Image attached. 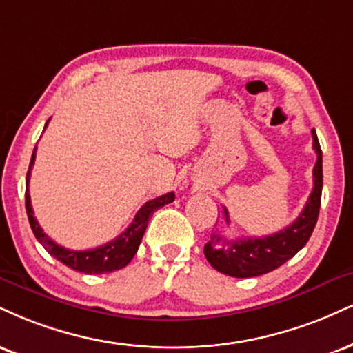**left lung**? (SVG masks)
<instances>
[{
  "instance_id": "1",
  "label": "left lung",
  "mask_w": 353,
  "mask_h": 353,
  "mask_svg": "<svg viewBox=\"0 0 353 353\" xmlns=\"http://www.w3.org/2000/svg\"><path fill=\"white\" fill-rule=\"evenodd\" d=\"M312 139V148L317 154L312 169L314 188L299 217L284 230L258 239H228L222 233H214L203 246V253L212 268L233 278H253L279 268L307 243L319 217L322 195V151L314 130ZM223 214L225 222L230 223L225 207Z\"/></svg>"
}]
</instances>
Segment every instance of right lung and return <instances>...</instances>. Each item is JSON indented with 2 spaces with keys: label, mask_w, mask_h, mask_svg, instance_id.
Listing matches in <instances>:
<instances>
[{
  "label": "right lung",
  "mask_w": 353,
  "mask_h": 353,
  "mask_svg": "<svg viewBox=\"0 0 353 353\" xmlns=\"http://www.w3.org/2000/svg\"><path fill=\"white\" fill-rule=\"evenodd\" d=\"M48 123H46V126H48ZM34 159H36V150L32 152L31 164H29V171L26 176V212L34 236H36L37 241L48 250L50 256H54L55 260L63 263V265L69 266V268L80 271V273L85 274H105L125 268V266L133 260L136 252H138V246L141 243L144 230H146L151 215L158 209H161V207L171 203L174 201V197H176L174 192H168L161 195V197L152 199V201H148L141 209L138 210V214L134 215L130 227L126 228L121 235H118L117 239L108 241L107 245L97 246V248L93 250H83V252L63 248V246L57 245L46 235L44 230L41 228V225L37 223L36 217H34L31 197H29V179H31V169L34 165Z\"/></svg>",
  "instance_id": "right-lung-1"
}]
</instances>
